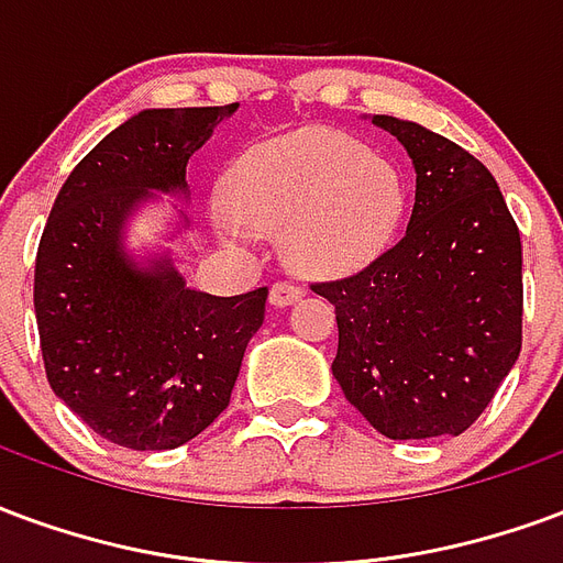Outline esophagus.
I'll use <instances>...</instances> for the list:
<instances>
[{"label":"esophagus","instance_id":"esophagus-1","mask_svg":"<svg viewBox=\"0 0 563 563\" xmlns=\"http://www.w3.org/2000/svg\"><path fill=\"white\" fill-rule=\"evenodd\" d=\"M299 299H302V287L290 285V282H276V285L269 287V302L276 309H287V306H294Z\"/></svg>","mask_w":563,"mask_h":563}]
</instances>
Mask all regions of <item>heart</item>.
Instances as JSON below:
<instances>
[{
    "instance_id": "1",
    "label": "heart",
    "mask_w": 563,
    "mask_h": 563,
    "mask_svg": "<svg viewBox=\"0 0 563 563\" xmlns=\"http://www.w3.org/2000/svg\"><path fill=\"white\" fill-rule=\"evenodd\" d=\"M408 203L396 164L347 134L302 129L254 143L224 170L212 209L224 240L285 231L290 264L309 276H351L387 252Z\"/></svg>"
}]
</instances>
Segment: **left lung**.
I'll return each instance as SVG.
<instances>
[{"mask_svg": "<svg viewBox=\"0 0 563 563\" xmlns=\"http://www.w3.org/2000/svg\"><path fill=\"white\" fill-rule=\"evenodd\" d=\"M417 174L408 231L342 282L311 285L335 306L332 375L393 441L462 434L522 351V242L495 176L420 122L372 117Z\"/></svg>", "mask_w": 563, "mask_h": 563, "instance_id": "8db88e82", "label": "left lung"}]
</instances>
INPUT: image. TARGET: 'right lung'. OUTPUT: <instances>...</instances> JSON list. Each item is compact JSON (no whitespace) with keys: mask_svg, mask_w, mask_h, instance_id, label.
Returning <instances> with one entry per match:
<instances>
[{"mask_svg":"<svg viewBox=\"0 0 563 563\" xmlns=\"http://www.w3.org/2000/svg\"><path fill=\"white\" fill-rule=\"evenodd\" d=\"M150 108L98 143L65 179L35 257V318L53 393L101 438L174 450L216 420L261 330L266 287L212 297L170 252L134 254L131 219L162 197L188 203V158L236 113ZM183 233L191 221L174 207Z\"/></svg>","mask_w":563,"mask_h":563,"instance_id":"add662e5","label":"right lung"}]
</instances>
